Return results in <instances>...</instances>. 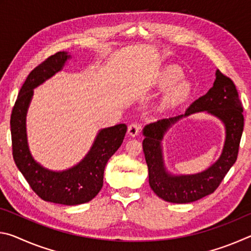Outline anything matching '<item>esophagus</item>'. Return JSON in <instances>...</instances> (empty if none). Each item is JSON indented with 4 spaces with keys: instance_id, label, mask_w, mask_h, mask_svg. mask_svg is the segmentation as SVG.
Listing matches in <instances>:
<instances>
[{
    "instance_id": "obj_1",
    "label": "esophagus",
    "mask_w": 251,
    "mask_h": 251,
    "mask_svg": "<svg viewBox=\"0 0 251 251\" xmlns=\"http://www.w3.org/2000/svg\"><path fill=\"white\" fill-rule=\"evenodd\" d=\"M142 129V126L137 124V123H131V124L128 126V134L130 136H133V137H135V136H137L139 130Z\"/></svg>"
}]
</instances>
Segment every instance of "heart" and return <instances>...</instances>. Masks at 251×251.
Listing matches in <instances>:
<instances>
[{"label": "heart", "instance_id": "b5f03b06", "mask_svg": "<svg viewBox=\"0 0 251 251\" xmlns=\"http://www.w3.org/2000/svg\"><path fill=\"white\" fill-rule=\"evenodd\" d=\"M182 76L181 71L177 67H168L165 71L161 72V74L158 77V84L161 87H168L172 84V86L169 87L167 92V100L174 101V103H178V101H182L192 93V86L187 80H176L180 79Z\"/></svg>", "mask_w": 251, "mask_h": 251}]
</instances>
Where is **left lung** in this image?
Here are the masks:
<instances>
[{"instance_id": "obj_1", "label": "left lung", "mask_w": 251, "mask_h": 251, "mask_svg": "<svg viewBox=\"0 0 251 251\" xmlns=\"http://www.w3.org/2000/svg\"><path fill=\"white\" fill-rule=\"evenodd\" d=\"M243 104L230 77L216 72V79L209 91L189 106L185 115L165 118L151 123L144 128L145 139L143 151L148 167V181L157 196L175 203H187L210 195L237 160L241 135L244 130ZM207 110L217 116L226 126V142L221 158L207 171L196 176H171L164 172L161 157L160 141L165 131L182 116Z\"/></svg>"}]
</instances>
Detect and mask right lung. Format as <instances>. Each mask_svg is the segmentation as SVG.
<instances>
[{
  "label": "right lung",
  "instance_id": "right-lung-1",
  "mask_svg": "<svg viewBox=\"0 0 251 251\" xmlns=\"http://www.w3.org/2000/svg\"><path fill=\"white\" fill-rule=\"evenodd\" d=\"M69 57L65 52H57L31 71L15 100L10 124L14 161L33 192L45 201L73 206L90 201L100 193L106 164L121 147L127 126L118 124L101 129L86 157L69 171L50 172L34 161L28 151L25 133V115L33 88L62 70Z\"/></svg>",
  "mask_w": 251,
  "mask_h": 251
}]
</instances>
